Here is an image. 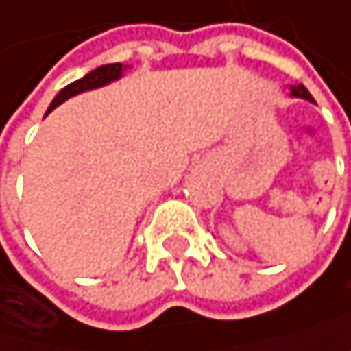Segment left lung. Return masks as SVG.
I'll return each mask as SVG.
<instances>
[{"instance_id":"1","label":"left lung","mask_w":351,"mask_h":351,"mask_svg":"<svg viewBox=\"0 0 351 351\" xmlns=\"http://www.w3.org/2000/svg\"><path fill=\"white\" fill-rule=\"evenodd\" d=\"M289 93H291V97H295V99H304V101H311V103H313V97H311V93H308V90H306L302 84L289 86Z\"/></svg>"}]
</instances>
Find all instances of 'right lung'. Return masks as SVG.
Masks as SVG:
<instances>
[{
	"mask_svg": "<svg viewBox=\"0 0 351 351\" xmlns=\"http://www.w3.org/2000/svg\"><path fill=\"white\" fill-rule=\"evenodd\" d=\"M125 64H121V62H116V64H105V66H99L95 71H90L88 75H84L82 80H77L73 84H69L66 88H62L60 93L56 95V99L51 101V105H49V110L47 114L56 110L58 105H62L64 101H69L71 97H77V95H82V93H88V90H97L101 86H108L116 80H121V77L125 75ZM45 114V116H47Z\"/></svg>",
	"mask_w": 351,
	"mask_h": 351,
	"instance_id": "add662e5",
	"label": "right lung"
}]
</instances>
